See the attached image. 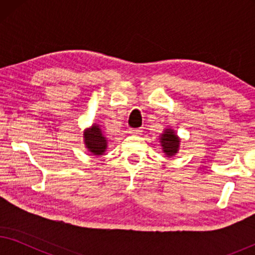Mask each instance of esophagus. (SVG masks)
Listing matches in <instances>:
<instances>
[{"mask_svg":"<svg viewBox=\"0 0 255 255\" xmlns=\"http://www.w3.org/2000/svg\"><path fill=\"white\" fill-rule=\"evenodd\" d=\"M130 132L131 134H139V133H141L142 132V128H130Z\"/></svg>","mask_w":255,"mask_h":255,"instance_id":"obj_1","label":"esophagus"}]
</instances>
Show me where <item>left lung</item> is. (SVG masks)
Segmentation results:
<instances>
[{
	"label": "left lung",
	"mask_w": 255,
	"mask_h": 255,
	"mask_svg": "<svg viewBox=\"0 0 255 255\" xmlns=\"http://www.w3.org/2000/svg\"><path fill=\"white\" fill-rule=\"evenodd\" d=\"M160 140H161V146H162L163 152H165L167 155L172 156L175 154V153H177L180 140L179 138H177V135L174 133L173 130L167 128L165 133H163L161 135V138H160Z\"/></svg>",
	"instance_id": "8db88e82"
}]
</instances>
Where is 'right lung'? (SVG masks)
<instances>
[{"mask_svg": "<svg viewBox=\"0 0 255 255\" xmlns=\"http://www.w3.org/2000/svg\"><path fill=\"white\" fill-rule=\"evenodd\" d=\"M86 146L93 154L101 155L107 148V139L103 137L102 131L97 125H93L92 128L85 132Z\"/></svg>", "mask_w": 255, "mask_h": 255, "instance_id": "obj_1", "label": "right lung"}]
</instances>
